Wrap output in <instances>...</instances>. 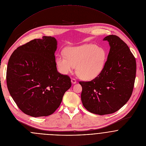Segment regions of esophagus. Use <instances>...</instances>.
Instances as JSON below:
<instances>
[{"label": "esophagus", "mask_w": 146, "mask_h": 146, "mask_svg": "<svg viewBox=\"0 0 146 146\" xmlns=\"http://www.w3.org/2000/svg\"><path fill=\"white\" fill-rule=\"evenodd\" d=\"M71 83L72 84L76 83V80L75 78H72L71 79Z\"/></svg>", "instance_id": "34e87169"}]
</instances>
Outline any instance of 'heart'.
I'll use <instances>...</instances> for the list:
<instances>
[{"mask_svg":"<svg viewBox=\"0 0 146 146\" xmlns=\"http://www.w3.org/2000/svg\"><path fill=\"white\" fill-rule=\"evenodd\" d=\"M64 53L56 58L60 72L67 74L77 66L78 75L84 80H92L98 76L104 68L107 58L105 49L92 44L68 47Z\"/></svg>","mask_w":146,"mask_h":146,"instance_id":"1","label":"heart"}]
</instances>
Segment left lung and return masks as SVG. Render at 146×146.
<instances>
[{
	"label": "left lung",
	"instance_id": "1",
	"mask_svg": "<svg viewBox=\"0 0 146 146\" xmlns=\"http://www.w3.org/2000/svg\"><path fill=\"white\" fill-rule=\"evenodd\" d=\"M110 49L104 68L89 82H79L81 99L89 112L104 115L120 110L130 99L136 75V61L129 48L119 36L110 35Z\"/></svg>",
	"mask_w": 146,
	"mask_h": 146
}]
</instances>
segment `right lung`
Here are the masks:
<instances>
[{
	"label": "right lung",
	"instance_id": "add662e5",
	"mask_svg": "<svg viewBox=\"0 0 146 146\" xmlns=\"http://www.w3.org/2000/svg\"><path fill=\"white\" fill-rule=\"evenodd\" d=\"M57 45L54 38L44 36L20 46L9 59L8 89L19 108L27 115H52L71 86L70 78L57 71Z\"/></svg>",
	"mask_w": 146,
	"mask_h": 146
}]
</instances>
